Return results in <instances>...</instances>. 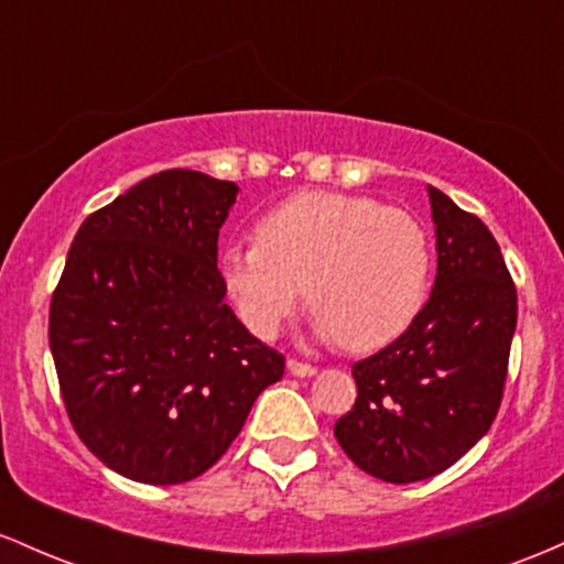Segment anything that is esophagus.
Segmentation results:
<instances>
[{
  "label": "esophagus",
  "instance_id": "obj_1",
  "mask_svg": "<svg viewBox=\"0 0 564 564\" xmlns=\"http://www.w3.org/2000/svg\"><path fill=\"white\" fill-rule=\"evenodd\" d=\"M288 370L299 378H312L316 376V367L308 362H301V359H288Z\"/></svg>",
  "mask_w": 564,
  "mask_h": 564
}]
</instances>
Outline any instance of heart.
<instances>
[{"mask_svg":"<svg viewBox=\"0 0 564 564\" xmlns=\"http://www.w3.org/2000/svg\"><path fill=\"white\" fill-rule=\"evenodd\" d=\"M258 242L220 258L248 327L274 338L306 293L316 333L349 351L389 346L419 319L432 288V239L402 207L338 192H301L271 207Z\"/></svg>","mask_w":564,"mask_h":564,"instance_id":"obj_1","label":"heart"}]
</instances>
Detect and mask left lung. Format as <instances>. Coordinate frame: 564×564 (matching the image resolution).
Masks as SVG:
<instances>
[{"mask_svg": "<svg viewBox=\"0 0 564 564\" xmlns=\"http://www.w3.org/2000/svg\"><path fill=\"white\" fill-rule=\"evenodd\" d=\"M436 280L419 319L351 367L357 402L335 440L359 469L408 485L445 471L487 434L503 400L517 288L496 237L429 186Z\"/></svg>", "mask_w": 564, "mask_h": 564, "instance_id": "1", "label": "left lung"}]
</instances>
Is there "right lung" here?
I'll list each match as a JSON object with an SVG mask.
<instances>
[{
    "instance_id": "obj_1",
    "label": "right lung",
    "mask_w": 564,
    "mask_h": 564,
    "mask_svg": "<svg viewBox=\"0 0 564 564\" xmlns=\"http://www.w3.org/2000/svg\"><path fill=\"white\" fill-rule=\"evenodd\" d=\"M237 192L197 170L135 183L87 215L50 301L74 432L135 482L205 474L284 372L224 301L218 231Z\"/></svg>"
}]
</instances>
